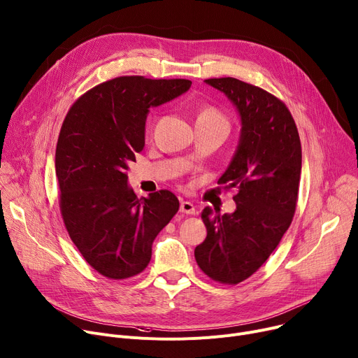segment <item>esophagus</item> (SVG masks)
<instances>
[{"label":"esophagus","instance_id":"obj_1","mask_svg":"<svg viewBox=\"0 0 358 358\" xmlns=\"http://www.w3.org/2000/svg\"><path fill=\"white\" fill-rule=\"evenodd\" d=\"M180 213L187 214V215H194L195 214V205L189 201H182L180 202Z\"/></svg>","mask_w":358,"mask_h":358}]
</instances>
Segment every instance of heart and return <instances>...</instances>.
<instances>
[{
  "instance_id": "1",
  "label": "heart",
  "mask_w": 358,
  "mask_h": 358,
  "mask_svg": "<svg viewBox=\"0 0 358 358\" xmlns=\"http://www.w3.org/2000/svg\"><path fill=\"white\" fill-rule=\"evenodd\" d=\"M196 121H203V122H221V124H225V125H227L225 117H224L215 107H211V105H206V107H202V108L199 110V114H198Z\"/></svg>"
}]
</instances>
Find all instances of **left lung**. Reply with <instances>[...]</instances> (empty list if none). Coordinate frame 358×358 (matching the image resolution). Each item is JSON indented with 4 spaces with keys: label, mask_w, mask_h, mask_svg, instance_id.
Returning <instances> with one entry per match:
<instances>
[{
    "label": "left lung",
    "mask_w": 358,
    "mask_h": 358,
    "mask_svg": "<svg viewBox=\"0 0 358 358\" xmlns=\"http://www.w3.org/2000/svg\"><path fill=\"white\" fill-rule=\"evenodd\" d=\"M224 92L241 117L238 149L220 178L234 189L237 209L201 218L206 238L195 248L199 268L224 285H237L256 273L278 247L296 211L302 147L295 120L282 99L236 78L205 79Z\"/></svg>",
    "instance_id": "1"
}]
</instances>
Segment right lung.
<instances>
[{"label":"right lung","instance_id":"obj_1","mask_svg":"<svg viewBox=\"0 0 358 358\" xmlns=\"http://www.w3.org/2000/svg\"><path fill=\"white\" fill-rule=\"evenodd\" d=\"M191 85L187 79L118 76L80 95L63 120L55 157L60 214L82 257L105 278L141 273L155 238L179 211L167 189L138 199L127 169L144 147L149 108Z\"/></svg>","mask_w":358,"mask_h":358}]
</instances>
